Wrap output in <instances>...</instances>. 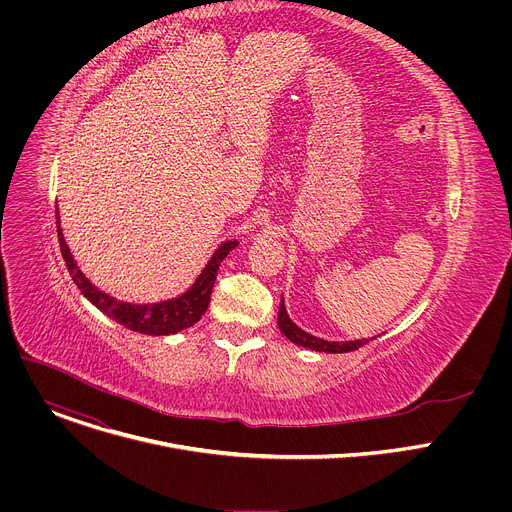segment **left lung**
<instances>
[{
	"label": "left lung",
	"mask_w": 512,
	"mask_h": 512,
	"mask_svg": "<svg viewBox=\"0 0 512 512\" xmlns=\"http://www.w3.org/2000/svg\"><path fill=\"white\" fill-rule=\"evenodd\" d=\"M277 328L281 330V334H283L289 342H294V344L304 346V348H310V350H316V352H328V354H338V352L356 350V348H360L362 344H367L369 340L375 338V336H373V338H360V340H342V342H336V340H324V338L312 336V334H308L306 330H302L300 326H296L294 322H291V318L287 316L285 304H283V296H281L279 314H277Z\"/></svg>",
	"instance_id": "8db88e82"
}]
</instances>
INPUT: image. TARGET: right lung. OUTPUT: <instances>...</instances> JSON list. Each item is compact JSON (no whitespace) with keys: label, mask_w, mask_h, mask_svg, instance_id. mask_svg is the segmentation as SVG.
I'll list each match as a JSON object with an SVG mask.
<instances>
[{"label":"right lung","mask_w":512,"mask_h":512,"mask_svg":"<svg viewBox=\"0 0 512 512\" xmlns=\"http://www.w3.org/2000/svg\"><path fill=\"white\" fill-rule=\"evenodd\" d=\"M56 231H58V243H60L64 263L68 267L72 281H75L77 287L81 289V294L97 310H101L105 316H109L117 324L148 336H170L194 326L208 308L218 267H221L223 259L239 245V241H225L218 245V249L212 253V257L208 259L200 275L194 279V283L178 298L162 300L154 304H131L105 294V291H101L95 283H91V279L81 271V267L77 265L75 257H72L64 241L58 210H56Z\"/></svg>","instance_id":"obj_1"}]
</instances>
